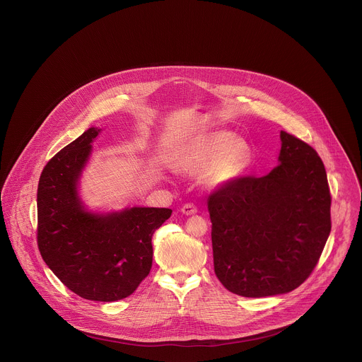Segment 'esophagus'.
Wrapping results in <instances>:
<instances>
[{
  "label": "esophagus",
  "mask_w": 362,
  "mask_h": 362,
  "mask_svg": "<svg viewBox=\"0 0 362 362\" xmlns=\"http://www.w3.org/2000/svg\"><path fill=\"white\" fill-rule=\"evenodd\" d=\"M182 214H185V216H193V214H196L197 213V209H196V206L194 204H190V203H187V204H185L183 207H182Z\"/></svg>",
  "instance_id": "34e87169"
}]
</instances>
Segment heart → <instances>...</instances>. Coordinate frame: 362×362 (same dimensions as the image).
<instances>
[{
  "instance_id": "b5f03b06",
  "label": "heart",
  "mask_w": 362,
  "mask_h": 362,
  "mask_svg": "<svg viewBox=\"0 0 362 362\" xmlns=\"http://www.w3.org/2000/svg\"><path fill=\"white\" fill-rule=\"evenodd\" d=\"M250 158V145L229 132H210L179 145L172 155V165L182 172L202 173V183L214 189L233 180Z\"/></svg>"
}]
</instances>
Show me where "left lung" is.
<instances>
[{"label":"left lung","instance_id":"1","mask_svg":"<svg viewBox=\"0 0 362 362\" xmlns=\"http://www.w3.org/2000/svg\"><path fill=\"white\" fill-rule=\"evenodd\" d=\"M280 139L279 165L270 173L230 180L207 200L218 280L247 298L299 287L332 229V199L320 156L286 132Z\"/></svg>","mask_w":362,"mask_h":362}]
</instances>
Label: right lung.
<instances>
[{
	"label": "right lung",
	"mask_w": 362,
	"mask_h": 362,
	"mask_svg": "<svg viewBox=\"0 0 362 362\" xmlns=\"http://www.w3.org/2000/svg\"><path fill=\"white\" fill-rule=\"evenodd\" d=\"M90 127L45 166L37 187V245L56 277L81 298L113 302L132 295L149 274L152 235L169 209L92 211L79 194L92 143Z\"/></svg>",
	"instance_id": "1"
}]
</instances>
